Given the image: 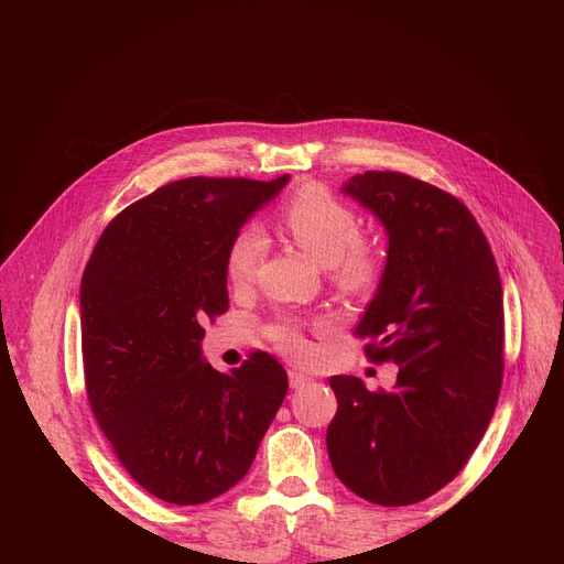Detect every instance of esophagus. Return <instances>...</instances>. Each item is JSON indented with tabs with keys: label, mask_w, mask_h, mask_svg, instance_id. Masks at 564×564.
<instances>
[{
	"label": "esophagus",
	"mask_w": 564,
	"mask_h": 564,
	"mask_svg": "<svg viewBox=\"0 0 564 564\" xmlns=\"http://www.w3.org/2000/svg\"><path fill=\"white\" fill-rule=\"evenodd\" d=\"M308 383H313V379L308 377V373L289 371V386H292V388H305Z\"/></svg>",
	"instance_id": "34e87169"
}]
</instances>
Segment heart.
I'll list each match as a JSON object with an SVG mask.
<instances>
[{"mask_svg":"<svg viewBox=\"0 0 564 564\" xmlns=\"http://www.w3.org/2000/svg\"><path fill=\"white\" fill-rule=\"evenodd\" d=\"M282 220L294 242L305 253H311L319 265L332 270V278L340 289L365 292L377 282L381 272L379 247L360 237V218L324 185H303L286 202ZM265 249L268 240L259 226L237 230L226 251L228 280L232 284L251 282ZM282 344L292 355L308 352L305 340L292 327L282 329Z\"/></svg>","mask_w":564,"mask_h":564,"instance_id":"obj_1","label":"heart"}]
</instances>
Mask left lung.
Instances as JSON below:
<instances>
[{
	"label": "left lung",
	"mask_w": 564,
	"mask_h": 564,
	"mask_svg": "<svg viewBox=\"0 0 564 564\" xmlns=\"http://www.w3.org/2000/svg\"><path fill=\"white\" fill-rule=\"evenodd\" d=\"M386 230V265L355 334L395 362L390 390L332 377L327 452L336 477L379 506L452 482L482 440L503 373V289L487 237L449 193L398 172L340 185Z\"/></svg>",
	"instance_id": "1"
}]
</instances>
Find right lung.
Listing matches in <instances>:
<instances>
[{
  "mask_svg": "<svg viewBox=\"0 0 564 564\" xmlns=\"http://www.w3.org/2000/svg\"><path fill=\"white\" fill-rule=\"evenodd\" d=\"M286 181L169 183L112 218L84 268L94 416L133 480L166 503L197 506L240 482L286 395L268 352L228 373L202 357V322L228 311L230 240Z\"/></svg>",
  "mask_w": 564,
  "mask_h": 564,
  "instance_id": "right-lung-1",
  "label": "right lung"
}]
</instances>
